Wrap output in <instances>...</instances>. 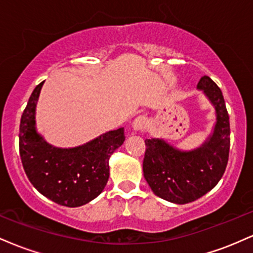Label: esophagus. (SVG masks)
<instances>
[{"mask_svg":"<svg viewBox=\"0 0 253 253\" xmlns=\"http://www.w3.org/2000/svg\"><path fill=\"white\" fill-rule=\"evenodd\" d=\"M145 126H146V118H145L144 115H139V117H136L132 123V128L133 130H135V132H140V130H143L145 128Z\"/></svg>","mask_w":253,"mask_h":253,"instance_id":"34e87169","label":"esophagus"}]
</instances>
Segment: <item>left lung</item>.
I'll return each instance as SVG.
<instances>
[{
    "instance_id": "left-lung-1",
    "label": "left lung",
    "mask_w": 253,
    "mask_h": 253,
    "mask_svg": "<svg viewBox=\"0 0 253 253\" xmlns=\"http://www.w3.org/2000/svg\"><path fill=\"white\" fill-rule=\"evenodd\" d=\"M214 108L215 123L201 145L182 150L163 138L145 140L144 177L155 195L176 205L200 199L219 183L229 153V117L219 86L203 76L196 86Z\"/></svg>"
}]
</instances>
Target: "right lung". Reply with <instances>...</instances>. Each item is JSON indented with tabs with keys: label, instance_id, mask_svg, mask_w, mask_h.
<instances>
[{
	"label": "right lung",
	"instance_id": "add662e5",
	"mask_svg": "<svg viewBox=\"0 0 253 253\" xmlns=\"http://www.w3.org/2000/svg\"><path fill=\"white\" fill-rule=\"evenodd\" d=\"M43 83L33 90L20 121L22 167L42 195L58 205L80 207L92 201L106 187L110 156L125 141L124 127L75 147L54 146L37 129V104Z\"/></svg>",
	"mask_w": 253,
	"mask_h": 253
}]
</instances>
